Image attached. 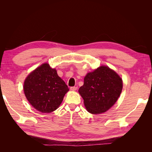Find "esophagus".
Segmentation results:
<instances>
[{"label":"esophagus","mask_w":152,"mask_h":152,"mask_svg":"<svg viewBox=\"0 0 152 152\" xmlns=\"http://www.w3.org/2000/svg\"><path fill=\"white\" fill-rule=\"evenodd\" d=\"M77 89V87H71L70 90L71 91H76Z\"/></svg>","instance_id":"1"}]
</instances>
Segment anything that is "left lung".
I'll list each match as a JSON object with an SVG mask.
<instances>
[{
    "mask_svg": "<svg viewBox=\"0 0 152 152\" xmlns=\"http://www.w3.org/2000/svg\"><path fill=\"white\" fill-rule=\"evenodd\" d=\"M122 87L121 76L108 66L102 65L87 73L79 93L84 99L87 111L97 115L113 107L121 94Z\"/></svg>",
    "mask_w": 152,
    "mask_h": 152,
    "instance_id": "obj_1",
    "label": "left lung"
}]
</instances>
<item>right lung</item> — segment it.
<instances>
[{
    "mask_svg": "<svg viewBox=\"0 0 152 152\" xmlns=\"http://www.w3.org/2000/svg\"><path fill=\"white\" fill-rule=\"evenodd\" d=\"M69 89L55 68L44 63L30 72L23 84L27 100L35 109L42 113L56 110Z\"/></svg>",
    "mask_w": 152,
    "mask_h": 152,
    "instance_id": "obj_1",
    "label": "right lung"
}]
</instances>
